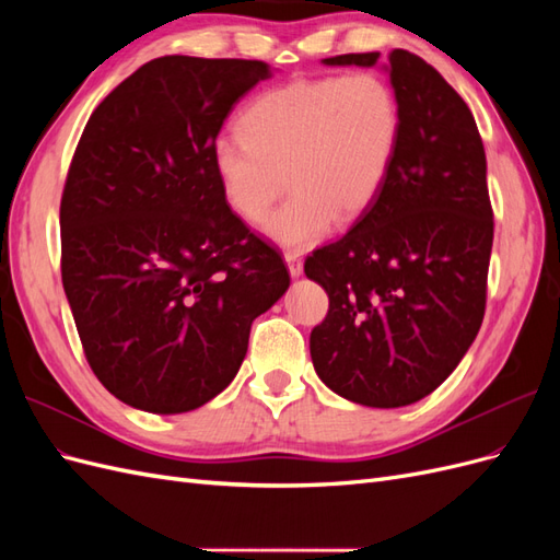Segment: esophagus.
I'll use <instances>...</instances> for the list:
<instances>
[{"label":"esophagus","mask_w":560,"mask_h":560,"mask_svg":"<svg viewBox=\"0 0 560 560\" xmlns=\"http://www.w3.org/2000/svg\"><path fill=\"white\" fill-rule=\"evenodd\" d=\"M284 261H287V268H290V276L292 278H299L303 273V261H301V254L299 252L287 249L284 252Z\"/></svg>","instance_id":"esophagus-1"}]
</instances>
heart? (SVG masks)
<instances>
[{"instance_id":"obj_1","label":"heart","mask_w":560,"mask_h":560,"mask_svg":"<svg viewBox=\"0 0 560 560\" xmlns=\"http://www.w3.org/2000/svg\"><path fill=\"white\" fill-rule=\"evenodd\" d=\"M241 132L219 135L212 165L229 208L264 219L287 184L292 196L264 231L284 247H311L338 222L362 217L393 171L401 107L371 72L296 79L254 97Z\"/></svg>"}]
</instances>
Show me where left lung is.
<instances>
[{
    "instance_id": "left-lung-1",
    "label": "left lung",
    "mask_w": 560,
    "mask_h": 560,
    "mask_svg": "<svg viewBox=\"0 0 560 560\" xmlns=\"http://www.w3.org/2000/svg\"><path fill=\"white\" fill-rule=\"evenodd\" d=\"M378 54L325 58L376 65ZM401 107L393 171L354 226L303 264L329 296L311 331L317 376L374 409L428 397L460 364L486 313L493 208L486 151L465 100L420 56L395 48Z\"/></svg>"
}]
</instances>
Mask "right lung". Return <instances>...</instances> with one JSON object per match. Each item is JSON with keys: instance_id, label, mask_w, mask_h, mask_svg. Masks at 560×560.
I'll return each instance as SVG.
<instances>
[{"instance_id": "1", "label": "right lung", "mask_w": 560, "mask_h": 560, "mask_svg": "<svg viewBox=\"0 0 560 560\" xmlns=\"http://www.w3.org/2000/svg\"><path fill=\"white\" fill-rule=\"evenodd\" d=\"M261 60L163 56L95 107L60 200V270L83 354L135 409H198L238 374L290 287L219 189L212 144Z\"/></svg>"}]
</instances>
